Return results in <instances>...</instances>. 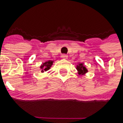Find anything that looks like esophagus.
<instances>
[{
	"instance_id": "1",
	"label": "esophagus",
	"mask_w": 123,
	"mask_h": 123,
	"mask_svg": "<svg viewBox=\"0 0 123 123\" xmlns=\"http://www.w3.org/2000/svg\"><path fill=\"white\" fill-rule=\"evenodd\" d=\"M62 57L63 59H67V58H68V55L63 54L62 55Z\"/></svg>"
}]
</instances>
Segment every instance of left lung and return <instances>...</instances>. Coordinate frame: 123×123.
<instances>
[{
	"instance_id": "obj_1",
	"label": "left lung",
	"mask_w": 123,
	"mask_h": 123,
	"mask_svg": "<svg viewBox=\"0 0 123 123\" xmlns=\"http://www.w3.org/2000/svg\"><path fill=\"white\" fill-rule=\"evenodd\" d=\"M77 69L78 70L79 74H84L87 72V70L86 68L83 66V64H79V65L77 66Z\"/></svg>"
}]
</instances>
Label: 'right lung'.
<instances>
[{"label": "right lung", "mask_w": 123, "mask_h": 123, "mask_svg": "<svg viewBox=\"0 0 123 123\" xmlns=\"http://www.w3.org/2000/svg\"><path fill=\"white\" fill-rule=\"evenodd\" d=\"M53 61H51V60H49V61H47L44 63H43L42 65H41L40 68L42 69V73H44V71H47L48 70H49L50 68L51 67V66L53 65Z\"/></svg>", "instance_id": "1"}]
</instances>
